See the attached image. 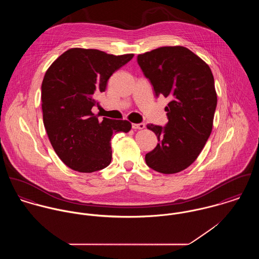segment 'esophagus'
Wrapping results in <instances>:
<instances>
[{
	"mask_svg": "<svg viewBox=\"0 0 259 259\" xmlns=\"http://www.w3.org/2000/svg\"><path fill=\"white\" fill-rule=\"evenodd\" d=\"M132 126L134 130H144L146 127L145 123H133Z\"/></svg>",
	"mask_w": 259,
	"mask_h": 259,
	"instance_id": "obj_1",
	"label": "esophagus"
}]
</instances>
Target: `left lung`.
<instances>
[{
	"instance_id": "left-lung-1",
	"label": "left lung",
	"mask_w": 259,
	"mask_h": 259,
	"mask_svg": "<svg viewBox=\"0 0 259 259\" xmlns=\"http://www.w3.org/2000/svg\"><path fill=\"white\" fill-rule=\"evenodd\" d=\"M155 96L170 102L164 127L148 124L158 140L146 154L150 168L164 175L187 168L199 155L213 125L218 104L214 78L208 65L183 46L160 47L138 56Z\"/></svg>"
}]
</instances>
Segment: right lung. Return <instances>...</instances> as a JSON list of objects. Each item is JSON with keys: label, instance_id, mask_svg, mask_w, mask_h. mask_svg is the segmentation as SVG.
Instances as JSON below:
<instances>
[{"label": "right lung", "instance_id": "1", "mask_svg": "<svg viewBox=\"0 0 259 259\" xmlns=\"http://www.w3.org/2000/svg\"><path fill=\"white\" fill-rule=\"evenodd\" d=\"M134 54L109 55L94 49L73 48L47 70L41 83L42 120L51 145L61 160L78 172H94L111 161V137L128 133L127 120L104 117L92 109L111 74Z\"/></svg>", "mask_w": 259, "mask_h": 259}]
</instances>
